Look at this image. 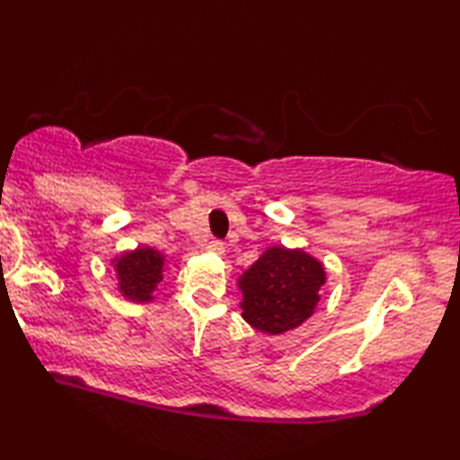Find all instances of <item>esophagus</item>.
<instances>
[{"mask_svg":"<svg viewBox=\"0 0 460 460\" xmlns=\"http://www.w3.org/2000/svg\"><path fill=\"white\" fill-rule=\"evenodd\" d=\"M207 250L210 253H215V256H223V253H225V243L223 242H210L207 245Z\"/></svg>","mask_w":460,"mask_h":460,"instance_id":"esophagus-1","label":"esophagus"}]
</instances>
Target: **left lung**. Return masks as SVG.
Returning a JSON list of instances; mask_svg holds the SVG:
<instances>
[{"label": "left lung", "instance_id": "8db88e82", "mask_svg": "<svg viewBox=\"0 0 460 460\" xmlns=\"http://www.w3.org/2000/svg\"><path fill=\"white\" fill-rule=\"evenodd\" d=\"M325 280V266L309 252L268 247L237 279L242 317L268 335L293 332L315 313Z\"/></svg>", "mask_w": 460, "mask_h": 460}]
</instances>
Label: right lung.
<instances>
[{
	"label": "right lung",
	"instance_id": "add662e5",
	"mask_svg": "<svg viewBox=\"0 0 460 460\" xmlns=\"http://www.w3.org/2000/svg\"><path fill=\"white\" fill-rule=\"evenodd\" d=\"M112 268L119 280V293L130 303L155 301L159 282L164 280L165 256L155 247H137L119 253L112 260Z\"/></svg>",
	"mask_w": 460,
	"mask_h": 460
}]
</instances>
